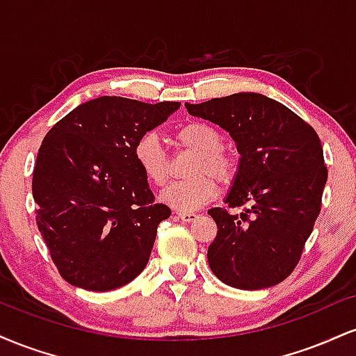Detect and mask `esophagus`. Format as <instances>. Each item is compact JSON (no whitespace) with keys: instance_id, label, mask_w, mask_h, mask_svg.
<instances>
[{"instance_id":"1","label":"esophagus","mask_w":356,"mask_h":356,"mask_svg":"<svg viewBox=\"0 0 356 356\" xmlns=\"http://www.w3.org/2000/svg\"><path fill=\"white\" fill-rule=\"evenodd\" d=\"M175 216H177V218H181L184 222H191V220H194L195 218H197L194 212H182V211H175Z\"/></svg>"}]
</instances>
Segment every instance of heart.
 <instances>
[{
  "label": "heart",
  "instance_id": "obj_1",
  "mask_svg": "<svg viewBox=\"0 0 356 356\" xmlns=\"http://www.w3.org/2000/svg\"><path fill=\"white\" fill-rule=\"evenodd\" d=\"M174 137L177 145L192 150L197 157L189 167L192 177L164 187L161 201L175 211H197L218 194V186L211 178L229 182L234 175V162L229 155L222 152V136L209 124L189 122L179 127ZM134 157L140 172L150 184L162 186L167 181L169 157L154 132H147L138 138L134 147ZM207 173L213 177L207 176Z\"/></svg>",
  "mask_w": 356,
  "mask_h": 356
}]
</instances>
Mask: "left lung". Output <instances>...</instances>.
Here are the masks:
<instances>
[{
  "label": "left lung",
  "instance_id": "obj_1",
  "mask_svg": "<svg viewBox=\"0 0 356 356\" xmlns=\"http://www.w3.org/2000/svg\"><path fill=\"white\" fill-rule=\"evenodd\" d=\"M191 115L229 132L241 155L207 261L222 283L263 289L286 280L321 211L328 170L320 137L280 102L252 92L186 104Z\"/></svg>",
  "mask_w": 356,
  "mask_h": 356
}]
</instances>
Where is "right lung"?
Segmentation results:
<instances>
[{"label": "right lung", "instance_id": "1", "mask_svg": "<svg viewBox=\"0 0 356 356\" xmlns=\"http://www.w3.org/2000/svg\"><path fill=\"white\" fill-rule=\"evenodd\" d=\"M179 107L99 97L73 108L43 138L31 186L36 224L70 284L110 291L144 271L170 209L154 202L134 147Z\"/></svg>", "mask_w": 356, "mask_h": 356}]
</instances>
